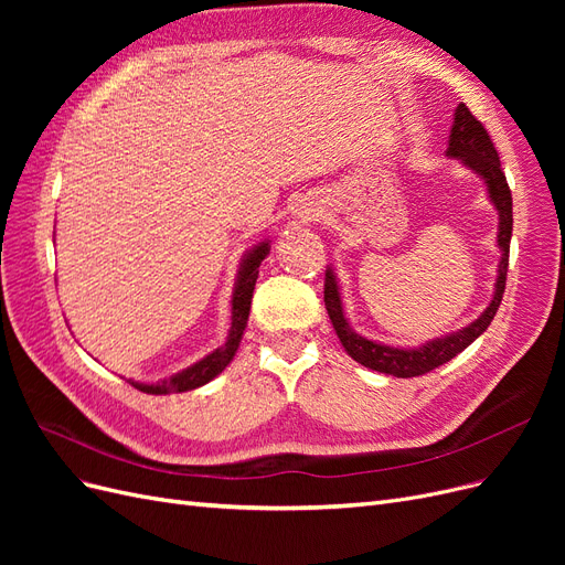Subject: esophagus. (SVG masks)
I'll return each mask as SVG.
<instances>
[{
  "mask_svg": "<svg viewBox=\"0 0 565 565\" xmlns=\"http://www.w3.org/2000/svg\"><path fill=\"white\" fill-rule=\"evenodd\" d=\"M297 216L301 221H318L322 216V210L316 207V204H301V207L297 210Z\"/></svg>",
  "mask_w": 565,
  "mask_h": 565,
  "instance_id": "obj_1",
  "label": "esophagus"
}]
</instances>
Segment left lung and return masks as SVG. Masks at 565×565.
Listing matches in <instances>:
<instances>
[{"mask_svg": "<svg viewBox=\"0 0 565 565\" xmlns=\"http://www.w3.org/2000/svg\"><path fill=\"white\" fill-rule=\"evenodd\" d=\"M446 152L448 158H457L467 169H471L476 177L483 179L488 198L500 216L498 245L502 256L498 264V280H494V292L488 309L481 316H478L473 322H469L467 328L450 332L446 337H436L422 347H415V349L388 347V344H382V341H372L363 334H358L351 328L349 318L344 313V303H341V292H339L334 270L332 266H328V270H324V309H328V316L332 320V328L341 341V347H344V351L353 358L355 363L384 374H393V377H403V380L419 377V374H426L440 367L443 363L452 361L457 353L465 351L471 341L481 337L488 330L494 313L500 309L504 285H507L509 243H511V226H514V216H511V191L507 185V177L502 172L498 150H494L486 127L478 122L465 104H459L455 110V122L450 129Z\"/></svg>", "mask_w": 565, "mask_h": 565, "instance_id": "left-lung-1", "label": "left lung"}]
</instances>
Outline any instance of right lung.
<instances>
[{
	"label": "right lung",
	"instance_id": "obj_1",
	"mask_svg": "<svg viewBox=\"0 0 565 565\" xmlns=\"http://www.w3.org/2000/svg\"><path fill=\"white\" fill-rule=\"evenodd\" d=\"M268 252H270V243L262 241V243H256L252 249H247L243 256L241 268H237L235 287H233L231 330H228V339L224 347L214 349L212 353L204 355L202 361L172 374V377L152 382V384L129 380L131 386L143 391V393H152V396H164V393H183V391H193L198 386H204L207 382H212L216 374L224 372L226 365L233 361L237 347H241V339H243V332L247 328V318H249L254 285H256V278H259V266L268 256Z\"/></svg>",
	"mask_w": 565,
	"mask_h": 565
}]
</instances>
